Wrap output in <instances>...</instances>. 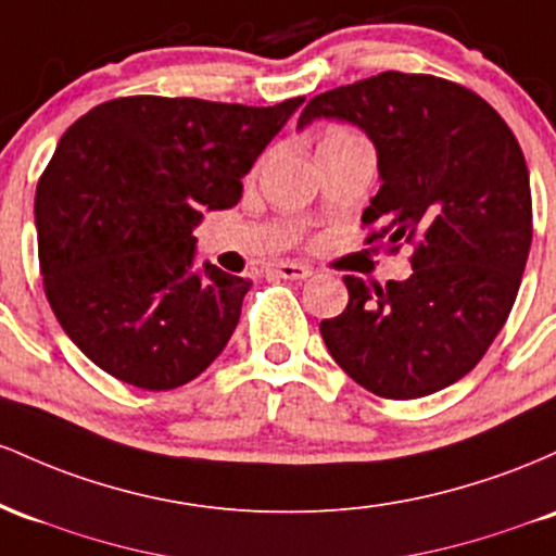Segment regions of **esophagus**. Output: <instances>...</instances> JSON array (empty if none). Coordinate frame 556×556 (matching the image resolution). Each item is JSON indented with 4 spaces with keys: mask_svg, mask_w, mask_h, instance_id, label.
Returning a JSON list of instances; mask_svg holds the SVG:
<instances>
[{
    "mask_svg": "<svg viewBox=\"0 0 556 556\" xmlns=\"http://www.w3.org/2000/svg\"><path fill=\"white\" fill-rule=\"evenodd\" d=\"M273 273L280 278H289V280H302V278L312 276V270L307 265H302V262H294V260L276 262V265H273Z\"/></svg>",
    "mask_w": 556,
    "mask_h": 556,
    "instance_id": "34e87169",
    "label": "esophagus"
}]
</instances>
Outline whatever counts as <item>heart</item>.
<instances>
[{"instance_id":"b5f03b06","label":"heart","mask_w":556,"mask_h":556,"mask_svg":"<svg viewBox=\"0 0 556 556\" xmlns=\"http://www.w3.org/2000/svg\"><path fill=\"white\" fill-rule=\"evenodd\" d=\"M357 139H362V136H357L354 130H349V128H328L326 134H323V139H320V149L339 147V143L357 141Z\"/></svg>"}]
</instances>
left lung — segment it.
Wrapping results in <instances>:
<instances>
[{
	"instance_id": "8db88e82",
	"label": "left lung",
	"mask_w": 556,
	"mask_h": 556,
	"mask_svg": "<svg viewBox=\"0 0 556 556\" xmlns=\"http://www.w3.org/2000/svg\"><path fill=\"white\" fill-rule=\"evenodd\" d=\"M339 117L370 136L380 191L362 212L365 244H413V276L386 286L346 276L349 304L320 323L330 357L383 399L435 394L465 378L507 323L533 204L522 149L476 91L386 71L317 93L299 115Z\"/></svg>"
}]
</instances>
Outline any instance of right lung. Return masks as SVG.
<instances>
[{"label":"right lung","instance_id":"1","mask_svg":"<svg viewBox=\"0 0 556 556\" xmlns=\"http://www.w3.org/2000/svg\"><path fill=\"white\" fill-rule=\"evenodd\" d=\"M302 102L121 97L65 130L36 186L39 265L62 330L93 365L167 391L226 349L252 280L197 270L194 228L202 207L239 202Z\"/></svg>","mask_w":556,"mask_h":556}]
</instances>
